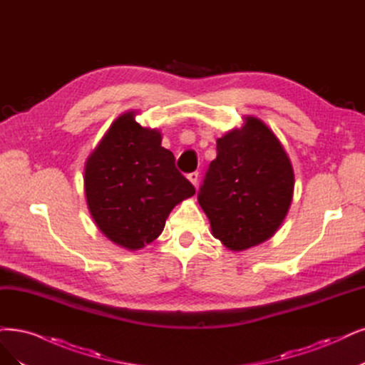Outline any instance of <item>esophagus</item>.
<instances>
[{"label":"esophagus","instance_id":"obj_1","mask_svg":"<svg viewBox=\"0 0 365 365\" xmlns=\"http://www.w3.org/2000/svg\"><path fill=\"white\" fill-rule=\"evenodd\" d=\"M187 179H190V182L197 187V185H198V173L197 171L187 174Z\"/></svg>","mask_w":365,"mask_h":365}]
</instances>
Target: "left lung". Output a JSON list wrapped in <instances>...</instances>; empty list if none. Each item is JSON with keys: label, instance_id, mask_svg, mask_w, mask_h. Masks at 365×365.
Listing matches in <instances>:
<instances>
[{"label": "left lung", "instance_id": "8db88e82", "mask_svg": "<svg viewBox=\"0 0 365 365\" xmlns=\"http://www.w3.org/2000/svg\"><path fill=\"white\" fill-rule=\"evenodd\" d=\"M294 174L284 147L257 117L217 140L198 192L212 235L232 251L272 237L292 205Z\"/></svg>", "mask_w": 365, "mask_h": 365}]
</instances>
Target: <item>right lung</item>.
Wrapping results in <instances>:
<instances>
[{"mask_svg":"<svg viewBox=\"0 0 365 365\" xmlns=\"http://www.w3.org/2000/svg\"><path fill=\"white\" fill-rule=\"evenodd\" d=\"M158 129L129 111L117 117L86 162L84 190L93 221L115 245L141 250L164 230L170 212L195 194L160 145Z\"/></svg>","mask_w":365,"mask_h":365,"instance_id":"right-lung-1","label":"right lung"}]
</instances>
